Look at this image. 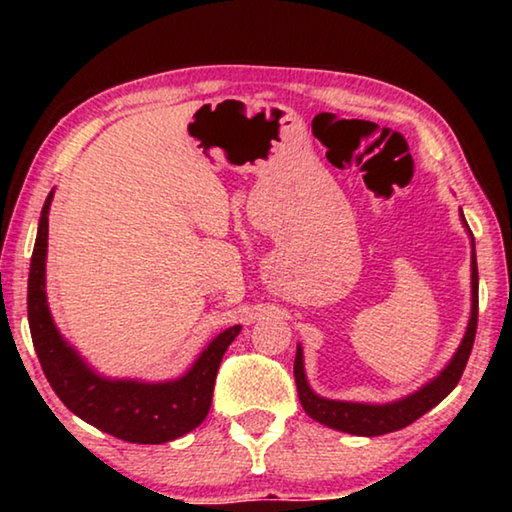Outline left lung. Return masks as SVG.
<instances>
[{"mask_svg":"<svg viewBox=\"0 0 512 512\" xmlns=\"http://www.w3.org/2000/svg\"><path fill=\"white\" fill-rule=\"evenodd\" d=\"M465 221V219H463ZM467 225V223H465ZM476 320H479V271H476V255H474V237H472V316L467 332L463 336V343L449 366L440 372V375L420 388L418 393L404 397L400 402L384 404V406H372V404H354V402H334L318 397L311 391L305 370H302V350L298 348L296 361H293V377H296L298 397L302 409L311 418L327 424V427L339 429L352 436H384L397 429L409 427L411 422L422 418L424 413L433 409L438 402H443L445 397L454 391L458 379H461L463 370L470 359L474 336H476Z\"/></svg>","mask_w":512,"mask_h":512,"instance_id":"left-lung-1","label":"left lung"}]
</instances>
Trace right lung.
I'll return each mask as SVG.
<instances>
[{
    "instance_id": "obj_1",
    "label": "right lung",
    "mask_w": 512,
    "mask_h": 512,
    "mask_svg": "<svg viewBox=\"0 0 512 512\" xmlns=\"http://www.w3.org/2000/svg\"><path fill=\"white\" fill-rule=\"evenodd\" d=\"M51 196L54 192H49L42 205L27 293L33 348L47 381L69 411L115 438L137 445H160L185 436L210 413L216 372L241 327L235 325L216 336L198 357L194 368L176 381L140 384V381H110L94 375L79 359V354L60 339L47 307L45 257Z\"/></svg>"
}]
</instances>
